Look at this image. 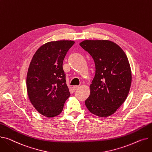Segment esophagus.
Wrapping results in <instances>:
<instances>
[{
	"instance_id": "1",
	"label": "esophagus",
	"mask_w": 152,
	"mask_h": 152,
	"mask_svg": "<svg viewBox=\"0 0 152 152\" xmlns=\"http://www.w3.org/2000/svg\"><path fill=\"white\" fill-rule=\"evenodd\" d=\"M78 88H79V86H75L73 87V90L75 91V90H76V89H77Z\"/></svg>"
}]
</instances>
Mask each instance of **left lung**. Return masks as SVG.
<instances>
[{"label":"left lung","instance_id":"8db88e82","mask_svg":"<svg viewBox=\"0 0 152 152\" xmlns=\"http://www.w3.org/2000/svg\"><path fill=\"white\" fill-rule=\"evenodd\" d=\"M92 57L95 75L85 104L91 113L100 117L113 114L127 98L131 71L123 49L109 40H84L79 43Z\"/></svg>","mask_w":152,"mask_h":152}]
</instances>
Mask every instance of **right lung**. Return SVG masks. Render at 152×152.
<instances>
[{
    "mask_svg": "<svg viewBox=\"0 0 152 152\" xmlns=\"http://www.w3.org/2000/svg\"><path fill=\"white\" fill-rule=\"evenodd\" d=\"M72 40L50 42L39 47L28 69L26 84L29 99L38 112L46 117L57 116L70 96L63 62Z\"/></svg>",
    "mask_w": 152,
    "mask_h": 152,
    "instance_id": "obj_1",
    "label": "right lung"
}]
</instances>
